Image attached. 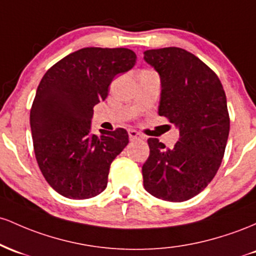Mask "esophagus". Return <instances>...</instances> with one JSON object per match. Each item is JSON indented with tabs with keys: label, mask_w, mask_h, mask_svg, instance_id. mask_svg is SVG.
Masks as SVG:
<instances>
[{
	"label": "esophagus",
	"mask_w": 256,
	"mask_h": 256,
	"mask_svg": "<svg viewBox=\"0 0 256 256\" xmlns=\"http://www.w3.org/2000/svg\"><path fill=\"white\" fill-rule=\"evenodd\" d=\"M128 136H129V139H130V140L144 139V136H142V134H140L139 132L134 130V129H129V130H128Z\"/></svg>",
	"instance_id": "1"
}]
</instances>
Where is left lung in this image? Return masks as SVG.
<instances>
[{
    "label": "left lung",
    "instance_id": "8db88e82",
    "mask_svg": "<svg viewBox=\"0 0 256 256\" xmlns=\"http://www.w3.org/2000/svg\"><path fill=\"white\" fill-rule=\"evenodd\" d=\"M144 59L160 77V116L180 134L173 148L148 140L144 188L160 200L184 202L204 190L222 160L230 132L225 90L209 66L182 48L146 50Z\"/></svg>",
    "mask_w": 256,
    "mask_h": 256
}]
</instances>
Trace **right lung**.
Here are the masks:
<instances>
[{"instance_id": "obj_1", "label": "right lung", "mask_w": 256, "mask_h": 256, "mask_svg": "<svg viewBox=\"0 0 256 256\" xmlns=\"http://www.w3.org/2000/svg\"><path fill=\"white\" fill-rule=\"evenodd\" d=\"M136 60L128 48H82L42 77L30 111L34 150L44 179L62 196L87 200L106 188L128 133L117 128L92 134L93 108L106 99L114 77L130 70Z\"/></svg>"}]
</instances>
